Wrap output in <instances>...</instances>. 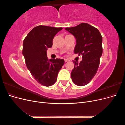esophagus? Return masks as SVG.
<instances>
[{"label": "esophagus", "mask_w": 125, "mask_h": 125, "mask_svg": "<svg viewBox=\"0 0 125 125\" xmlns=\"http://www.w3.org/2000/svg\"><path fill=\"white\" fill-rule=\"evenodd\" d=\"M64 60H65V62H69V60L68 59H65Z\"/></svg>", "instance_id": "34e87169"}]
</instances>
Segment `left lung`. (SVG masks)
Wrapping results in <instances>:
<instances>
[{"instance_id":"obj_1","label":"left lung","mask_w":125,"mask_h":125,"mask_svg":"<svg viewBox=\"0 0 125 125\" xmlns=\"http://www.w3.org/2000/svg\"><path fill=\"white\" fill-rule=\"evenodd\" d=\"M76 39L74 52L82 55V60L73 62L74 68L71 77L75 84L83 86L95 76L100 65L103 52L102 36L96 28L88 23H82L73 28H65Z\"/></svg>"}]
</instances>
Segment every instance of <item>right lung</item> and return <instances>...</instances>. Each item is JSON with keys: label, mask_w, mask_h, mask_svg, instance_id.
<instances>
[{"label": "right lung", "mask_w": 125, "mask_h": 125, "mask_svg": "<svg viewBox=\"0 0 125 125\" xmlns=\"http://www.w3.org/2000/svg\"><path fill=\"white\" fill-rule=\"evenodd\" d=\"M62 28L39 25L33 28L25 37L22 54L26 67L37 82L44 86L54 84L65 61L62 59H48V48L52 45L55 35Z\"/></svg>", "instance_id": "right-lung-1"}]
</instances>
